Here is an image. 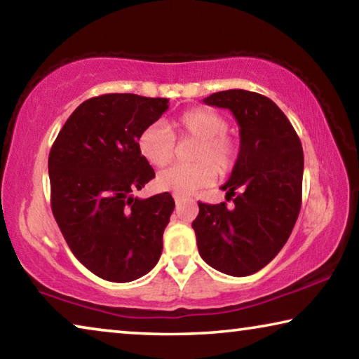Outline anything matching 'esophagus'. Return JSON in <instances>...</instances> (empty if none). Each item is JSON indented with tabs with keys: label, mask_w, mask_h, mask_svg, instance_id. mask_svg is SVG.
Listing matches in <instances>:
<instances>
[{
	"label": "esophagus",
	"mask_w": 359,
	"mask_h": 359,
	"mask_svg": "<svg viewBox=\"0 0 359 359\" xmlns=\"http://www.w3.org/2000/svg\"><path fill=\"white\" fill-rule=\"evenodd\" d=\"M174 196V201H175V204H182L187 199V196H182V194H177V193H174L172 194Z\"/></svg>",
	"instance_id": "1"
}]
</instances>
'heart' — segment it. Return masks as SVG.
I'll return each mask as SVG.
<instances>
[{
  "label": "heart",
  "mask_w": 359,
  "mask_h": 359,
  "mask_svg": "<svg viewBox=\"0 0 359 359\" xmlns=\"http://www.w3.org/2000/svg\"><path fill=\"white\" fill-rule=\"evenodd\" d=\"M180 135L199 139L191 166H172L156 175V187L187 196L214 182L217 172L226 174L238 161L239 145L226 135L228 121L210 109L194 107L180 114L174 123ZM137 149L151 166L163 168L172 160L174 137L161 123L145 128Z\"/></svg>",
  "instance_id": "obj_1"
}]
</instances>
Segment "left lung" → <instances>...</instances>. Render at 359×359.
Listing matches in <instances>:
<instances>
[{
    "label": "left lung",
    "instance_id": "1",
    "mask_svg": "<svg viewBox=\"0 0 359 359\" xmlns=\"http://www.w3.org/2000/svg\"><path fill=\"white\" fill-rule=\"evenodd\" d=\"M203 102L233 112L241 147L222 185L234 205L198 203L191 226L205 263L223 274L245 277L271 263L294 228L302 194V145L287 115L263 95L236 88Z\"/></svg>",
    "mask_w": 359,
    "mask_h": 359
}]
</instances>
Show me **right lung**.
<instances>
[{
    "label": "right lung",
    "instance_id": "obj_1",
    "mask_svg": "<svg viewBox=\"0 0 359 359\" xmlns=\"http://www.w3.org/2000/svg\"><path fill=\"white\" fill-rule=\"evenodd\" d=\"M168 102L133 93L90 98L48 155L53 217L74 257L104 280H136L160 259L174 199L168 191L147 199L133 193L155 177L137 139Z\"/></svg>",
    "mask_w": 359,
    "mask_h": 359
}]
</instances>
